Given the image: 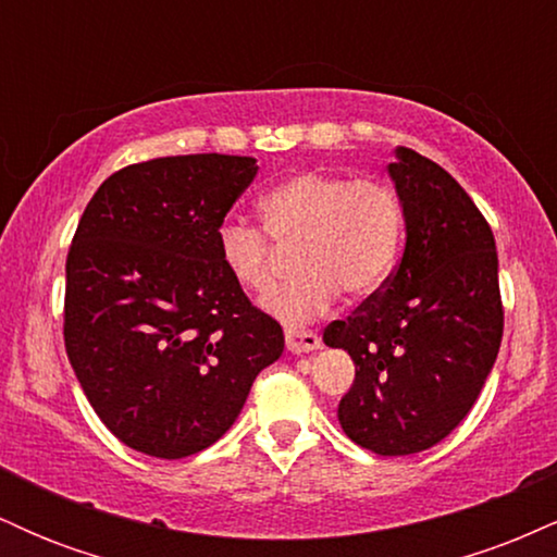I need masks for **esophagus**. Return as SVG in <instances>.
<instances>
[{
    "label": "esophagus",
    "mask_w": 557,
    "mask_h": 557,
    "mask_svg": "<svg viewBox=\"0 0 557 557\" xmlns=\"http://www.w3.org/2000/svg\"><path fill=\"white\" fill-rule=\"evenodd\" d=\"M285 345L290 354H309L322 345V337L311 330H285Z\"/></svg>",
    "instance_id": "esophagus-1"
}]
</instances>
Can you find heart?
I'll return each instance as SVG.
<instances>
[{
  "label": "heart",
  "instance_id": "obj_1",
  "mask_svg": "<svg viewBox=\"0 0 557 557\" xmlns=\"http://www.w3.org/2000/svg\"><path fill=\"white\" fill-rule=\"evenodd\" d=\"M257 207L272 240L283 248L296 246L298 274L264 304L285 324L324 314L341 290L348 298L372 296L398 261L400 198L374 177L298 172L264 190ZM267 234L246 222H225L216 230L222 267L251 296H267L277 272Z\"/></svg>",
  "mask_w": 557,
  "mask_h": 557
}]
</instances>
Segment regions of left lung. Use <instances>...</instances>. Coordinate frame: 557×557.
I'll list each match as a JSON object with an SVG mask.
<instances>
[{"label":"left lung","mask_w":557,"mask_h":557,"mask_svg":"<svg viewBox=\"0 0 557 557\" xmlns=\"http://www.w3.org/2000/svg\"><path fill=\"white\" fill-rule=\"evenodd\" d=\"M406 248L387 283L324 330L356 380L343 432L376 456L437 445L471 411L503 341L495 235L471 196L432 159L395 149Z\"/></svg>","instance_id":"8db88e82"}]
</instances>
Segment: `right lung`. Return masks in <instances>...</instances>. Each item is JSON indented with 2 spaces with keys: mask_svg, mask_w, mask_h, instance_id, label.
<instances>
[{
  "mask_svg": "<svg viewBox=\"0 0 557 557\" xmlns=\"http://www.w3.org/2000/svg\"><path fill=\"white\" fill-rule=\"evenodd\" d=\"M257 159L162 157L99 185L67 251L65 350L120 443L194 456L238 419L283 356V327L222 267L216 230Z\"/></svg>",
  "mask_w": 557,
  "mask_h": 557,
  "instance_id": "obj_1",
  "label": "right lung"
}]
</instances>
